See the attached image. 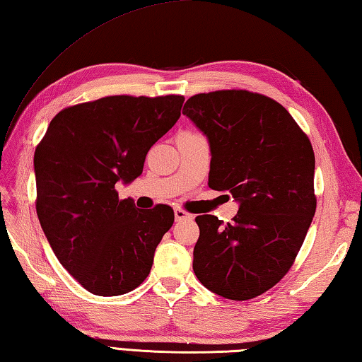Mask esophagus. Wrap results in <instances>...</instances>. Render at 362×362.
I'll list each match as a JSON object with an SVG mask.
<instances>
[{
  "mask_svg": "<svg viewBox=\"0 0 362 362\" xmlns=\"http://www.w3.org/2000/svg\"><path fill=\"white\" fill-rule=\"evenodd\" d=\"M174 215H175V221H182V219H193V215L188 214L187 210H183L180 207H177L174 210Z\"/></svg>",
  "mask_w": 362,
  "mask_h": 362,
  "instance_id": "34e87169",
  "label": "esophagus"
}]
</instances>
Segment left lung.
<instances>
[{
	"instance_id": "8db88e82",
	"label": "left lung",
	"mask_w": 362,
	"mask_h": 362,
	"mask_svg": "<svg viewBox=\"0 0 362 362\" xmlns=\"http://www.w3.org/2000/svg\"><path fill=\"white\" fill-rule=\"evenodd\" d=\"M182 112L209 138V187L240 202L228 224L196 216L194 274L228 300L256 298L292 268L313 223V144L284 106L257 92L196 94Z\"/></svg>"
}]
</instances>
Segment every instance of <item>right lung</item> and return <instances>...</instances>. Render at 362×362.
Here are the masks:
<instances>
[{"mask_svg":"<svg viewBox=\"0 0 362 362\" xmlns=\"http://www.w3.org/2000/svg\"><path fill=\"white\" fill-rule=\"evenodd\" d=\"M185 97L110 95L61 110L34 152L35 211L61 265L88 290L117 296L151 273L174 223L169 205L139 210L116 183L141 175L146 155L180 117Z\"/></svg>","mask_w":362,"mask_h":362,"instance_id":"1","label":"right lung"}]
</instances>
